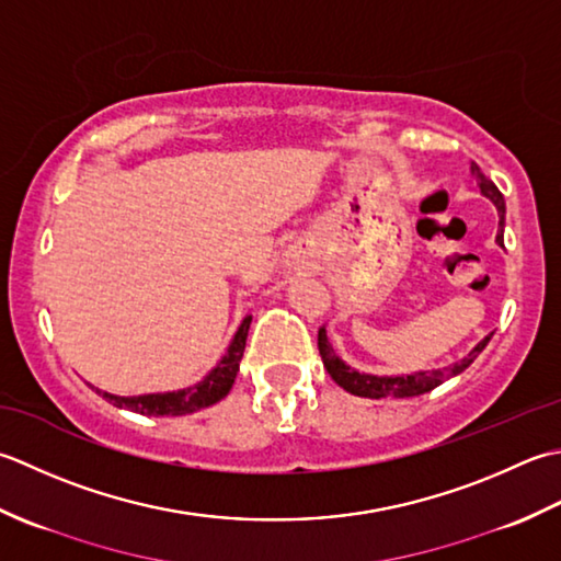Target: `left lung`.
Masks as SVG:
<instances>
[{
	"instance_id": "1",
	"label": "left lung",
	"mask_w": 561,
	"mask_h": 561,
	"mask_svg": "<svg viewBox=\"0 0 561 561\" xmlns=\"http://www.w3.org/2000/svg\"><path fill=\"white\" fill-rule=\"evenodd\" d=\"M472 176L477 179L479 188H482V196H486L491 203L496 205V210H499L496 242L504 247V220H506L504 196H501V191L494 186V181L486 179L482 174V169H479L474 162H472ZM489 339H491V334L479 341V344L470 351V356L462 358L460 363L448 365V368H440V370H421V373H414V375H368V373L353 370L351 365L341 360L334 353V348H331L324 327L319 329L317 346H319V356H322L324 368L331 375V380H334L339 387H344L346 392L356 394V397H368V399H385V397L404 399V397H419L424 392L436 390V387L448 380V377L460 375L465 368H470L472 360L489 344Z\"/></svg>"
}]
</instances>
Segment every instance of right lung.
Instances as JSON below:
<instances>
[{"label":"right lung","instance_id":"1","mask_svg":"<svg viewBox=\"0 0 561 561\" xmlns=\"http://www.w3.org/2000/svg\"><path fill=\"white\" fill-rule=\"evenodd\" d=\"M249 324H251V317H244V322L239 324L237 334L230 341V346H227V353L222 356V360L217 363L198 385L186 387V390L164 392V394H140V397H116V394L101 392V390H96V387L94 390L113 407L135 411V414H145V416L193 414V411L220 402V399H225L227 392L232 390L234 377L239 373V360H242V356H244Z\"/></svg>","mask_w":561,"mask_h":561}]
</instances>
